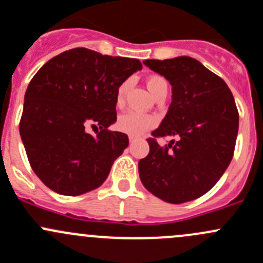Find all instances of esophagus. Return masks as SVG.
Wrapping results in <instances>:
<instances>
[{"mask_svg": "<svg viewBox=\"0 0 263 263\" xmlns=\"http://www.w3.org/2000/svg\"><path fill=\"white\" fill-rule=\"evenodd\" d=\"M135 141H136V139H135V137H129V144H134Z\"/></svg>", "mask_w": 263, "mask_h": 263, "instance_id": "obj_1", "label": "esophagus"}]
</instances>
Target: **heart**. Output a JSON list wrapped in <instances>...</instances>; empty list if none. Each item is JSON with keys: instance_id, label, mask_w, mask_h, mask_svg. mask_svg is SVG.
<instances>
[{"instance_id": "obj_1", "label": "heart", "mask_w": 263, "mask_h": 263, "mask_svg": "<svg viewBox=\"0 0 263 263\" xmlns=\"http://www.w3.org/2000/svg\"><path fill=\"white\" fill-rule=\"evenodd\" d=\"M148 90L151 91V94L155 95L161 87H168L166 85L165 79L161 78V76L154 75L150 76L146 81ZM129 84L128 81H124L119 85V87L117 89L116 94V104L117 107H122L124 104V95H126L127 89H128ZM158 121L154 116L146 115V113H140L135 112V110H129V112L123 113L118 118L117 122V126L124 134L129 135L132 137H140L144 134H146L148 129L154 128L156 126Z\"/></svg>"}]
</instances>
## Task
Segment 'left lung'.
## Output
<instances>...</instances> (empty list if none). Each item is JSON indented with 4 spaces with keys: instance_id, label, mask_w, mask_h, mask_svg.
Masks as SVG:
<instances>
[{
    "instance_id": "8db88e82",
    "label": "left lung",
    "mask_w": 263,
    "mask_h": 263,
    "mask_svg": "<svg viewBox=\"0 0 263 263\" xmlns=\"http://www.w3.org/2000/svg\"><path fill=\"white\" fill-rule=\"evenodd\" d=\"M150 70L172 85V103L147 139L150 151L139 161L148 192L169 203L196 200L221 178L234 155L239 115L225 81L191 57L146 60ZM177 140L160 147L156 137Z\"/></svg>"
}]
</instances>
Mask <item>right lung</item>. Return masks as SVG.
<instances>
[{"label":"right lung","instance_id":"add662e5","mask_svg":"<svg viewBox=\"0 0 263 263\" xmlns=\"http://www.w3.org/2000/svg\"><path fill=\"white\" fill-rule=\"evenodd\" d=\"M142 65L136 58L73 48L49 60L25 92L20 136L34 173L65 196L95 190L128 146L108 129L117 121V89ZM95 126L97 137L86 127Z\"/></svg>","mask_w":263,"mask_h":263}]
</instances>
